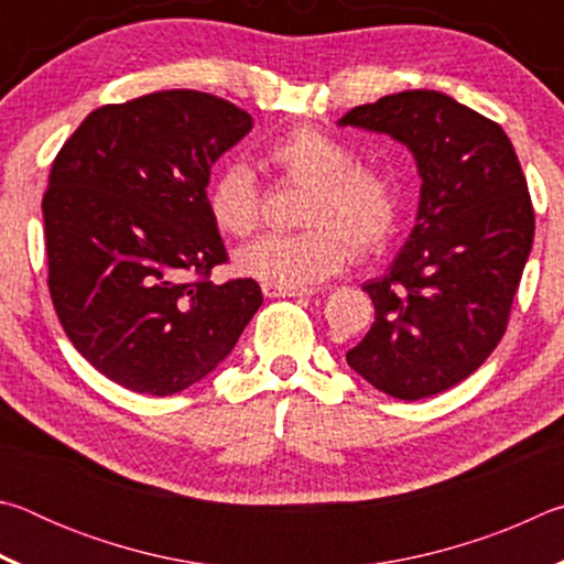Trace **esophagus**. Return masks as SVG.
<instances>
[{"mask_svg":"<svg viewBox=\"0 0 564 564\" xmlns=\"http://www.w3.org/2000/svg\"><path fill=\"white\" fill-rule=\"evenodd\" d=\"M265 299H308L313 295L311 289H273V285H263Z\"/></svg>","mask_w":564,"mask_h":564,"instance_id":"esophagus-1","label":"esophagus"}]
</instances>
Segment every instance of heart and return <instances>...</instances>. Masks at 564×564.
I'll return each mask as SVG.
<instances>
[{"label": "heart", "mask_w": 564, "mask_h": 564, "mask_svg": "<svg viewBox=\"0 0 564 564\" xmlns=\"http://www.w3.org/2000/svg\"><path fill=\"white\" fill-rule=\"evenodd\" d=\"M333 133L299 127L263 149V161L285 178L308 184L299 234H271L236 253V269L273 289H305L336 275L350 259L378 253L395 234L398 181L386 166L352 161ZM208 214L218 231L243 238L261 224V198L251 169L228 164L208 186Z\"/></svg>", "instance_id": "1"}]
</instances>
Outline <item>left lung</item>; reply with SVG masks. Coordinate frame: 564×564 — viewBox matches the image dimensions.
<instances>
[{
  "label": "left lung",
  "instance_id": "obj_1",
  "mask_svg": "<svg viewBox=\"0 0 564 564\" xmlns=\"http://www.w3.org/2000/svg\"><path fill=\"white\" fill-rule=\"evenodd\" d=\"M338 127L388 133L415 159V226L390 269L362 291L376 323L348 366L400 400L443 393L488 360L508 328L534 212L508 133L441 91L362 104Z\"/></svg>",
  "mask_w": 564,
  "mask_h": 564
}]
</instances>
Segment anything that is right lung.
I'll return each mask as SVG.
<instances>
[{"instance_id": "1", "label": "right lung", "mask_w": 564, "mask_h": 564, "mask_svg": "<svg viewBox=\"0 0 564 564\" xmlns=\"http://www.w3.org/2000/svg\"><path fill=\"white\" fill-rule=\"evenodd\" d=\"M251 129L231 101L171 89L91 111L54 159L42 212L56 316L133 393L198 383L261 308L253 279L208 281L226 263L212 166Z\"/></svg>"}]
</instances>
